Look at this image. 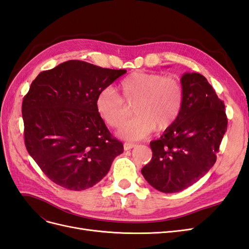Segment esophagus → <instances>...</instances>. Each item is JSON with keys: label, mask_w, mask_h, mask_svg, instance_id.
I'll return each mask as SVG.
<instances>
[{"label": "esophagus", "mask_w": 249, "mask_h": 249, "mask_svg": "<svg viewBox=\"0 0 249 249\" xmlns=\"http://www.w3.org/2000/svg\"><path fill=\"white\" fill-rule=\"evenodd\" d=\"M135 146H136V144H135V143H131V142H124V147L125 150H129V149H131V148H133Z\"/></svg>", "instance_id": "34e87169"}]
</instances>
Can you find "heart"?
Segmentation results:
<instances>
[{
	"label": "heart",
	"instance_id": "obj_1",
	"mask_svg": "<svg viewBox=\"0 0 249 249\" xmlns=\"http://www.w3.org/2000/svg\"><path fill=\"white\" fill-rule=\"evenodd\" d=\"M184 91L180 82L161 73L136 71L125 77L116 92L105 88L95 99V108L111 127L122 125L130 114L127 105H134L136 117L129 120L118 134L126 140H139L155 129L168 130L182 112Z\"/></svg>",
	"mask_w": 249,
	"mask_h": 249
}]
</instances>
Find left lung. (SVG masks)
Returning <instances> with one entry per match:
<instances>
[{"mask_svg":"<svg viewBox=\"0 0 249 249\" xmlns=\"http://www.w3.org/2000/svg\"><path fill=\"white\" fill-rule=\"evenodd\" d=\"M180 83L182 112L175 124L149 143L152 160L141 169L148 184L165 193L186 189L213 167L228 127L224 103L202 74L184 73Z\"/></svg>","mask_w":249,"mask_h":249,"instance_id":"8db88e82","label":"left lung"}]
</instances>
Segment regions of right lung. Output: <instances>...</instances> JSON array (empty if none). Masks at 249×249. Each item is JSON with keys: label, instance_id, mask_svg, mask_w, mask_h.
<instances>
[{"label": "right lung", "instance_id": "obj_1", "mask_svg": "<svg viewBox=\"0 0 249 249\" xmlns=\"http://www.w3.org/2000/svg\"><path fill=\"white\" fill-rule=\"evenodd\" d=\"M125 72L70 60L32 82L21 106L25 145L52 182L88 189L124 152L97 113L95 99Z\"/></svg>", "mask_w": 249, "mask_h": 249}]
</instances>
